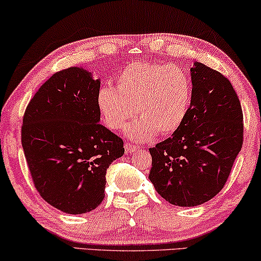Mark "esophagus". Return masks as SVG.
Listing matches in <instances>:
<instances>
[{"mask_svg": "<svg viewBox=\"0 0 261 261\" xmlns=\"http://www.w3.org/2000/svg\"><path fill=\"white\" fill-rule=\"evenodd\" d=\"M139 148H140L139 146L132 144V142H126V144H124V149H126L127 153H134L135 151H138Z\"/></svg>", "mask_w": 261, "mask_h": 261, "instance_id": "esophagus-1", "label": "esophagus"}]
</instances>
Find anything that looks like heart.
Segmentation results:
<instances>
[{"label":"heart","mask_w":261,"mask_h":261,"mask_svg":"<svg viewBox=\"0 0 261 261\" xmlns=\"http://www.w3.org/2000/svg\"><path fill=\"white\" fill-rule=\"evenodd\" d=\"M116 88L102 85L97 91V106L110 129L119 130L137 115L127 134L147 141L155 133L170 135L187 117L192 96L189 74L179 66L152 62H135L116 76Z\"/></svg>","instance_id":"b5f03b06"}]
</instances>
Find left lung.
<instances>
[{
  "mask_svg": "<svg viewBox=\"0 0 261 261\" xmlns=\"http://www.w3.org/2000/svg\"><path fill=\"white\" fill-rule=\"evenodd\" d=\"M190 73L187 117L172 137L149 148V180L164 199L179 206H196L215 197L244 142L240 99L230 82L198 62Z\"/></svg>",
  "mask_w": 261,
  "mask_h": 261,
  "instance_id": "8db88e82",
  "label": "left lung"
}]
</instances>
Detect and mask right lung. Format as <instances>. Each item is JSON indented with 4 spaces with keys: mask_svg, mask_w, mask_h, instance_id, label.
<instances>
[{
    "mask_svg": "<svg viewBox=\"0 0 261 261\" xmlns=\"http://www.w3.org/2000/svg\"><path fill=\"white\" fill-rule=\"evenodd\" d=\"M101 81L82 67L56 72L35 92L21 142L34 187L48 204L84 214L105 198L106 173L123 155V140L99 123Z\"/></svg>",
    "mask_w": 261,
    "mask_h": 261,
    "instance_id": "add662e5",
    "label": "right lung"
}]
</instances>
